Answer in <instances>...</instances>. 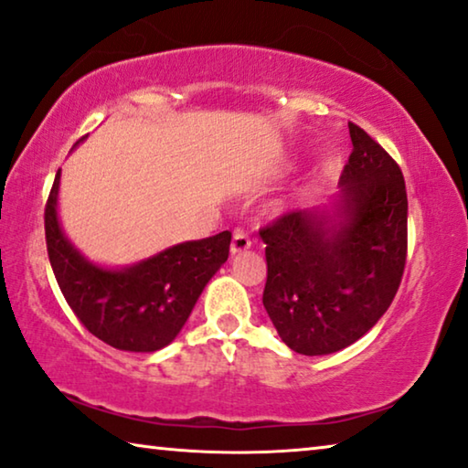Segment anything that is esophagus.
<instances>
[{"instance_id":"esophagus-1","label":"esophagus","mask_w":468,"mask_h":468,"mask_svg":"<svg viewBox=\"0 0 468 468\" xmlns=\"http://www.w3.org/2000/svg\"><path fill=\"white\" fill-rule=\"evenodd\" d=\"M249 249H250V239H249V234L244 232V229H234L232 244H229V250H232V255L244 253V250H249Z\"/></svg>"}]
</instances>
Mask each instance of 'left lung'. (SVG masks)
<instances>
[{"label": "left lung", "instance_id": "1", "mask_svg": "<svg viewBox=\"0 0 468 468\" xmlns=\"http://www.w3.org/2000/svg\"><path fill=\"white\" fill-rule=\"evenodd\" d=\"M339 194L312 211H292L259 229L268 282L263 307L280 339L301 356L349 347L389 309L408 249V197L401 169L362 127Z\"/></svg>", "mask_w": 468, "mask_h": 468}]
</instances>
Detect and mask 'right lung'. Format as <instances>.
Segmentation results:
<instances>
[{"label":"right lung","instance_id":"obj_1","mask_svg":"<svg viewBox=\"0 0 468 468\" xmlns=\"http://www.w3.org/2000/svg\"><path fill=\"white\" fill-rule=\"evenodd\" d=\"M60 171L46 205V244L56 282L79 322L114 349L150 354L169 345L200 292L228 261L232 232L179 242L127 268L90 261L62 232Z\"/></svg>","mask_w":468,"mask_h":468}]
</instances>
